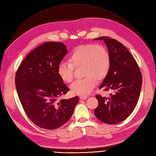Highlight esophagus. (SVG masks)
<instances>
[{"label": "esophagus", "instance_id": "obj_1", "mask_svg": "<svg viewBox=\"0 0 156 156\" xmlns=\"http://www.w3.org/2000/svg\"><path fill=\"white\" fill-rule=\"evenodd\" d=\"M87 98V96H80L79 97L80 100H86Z\"/></svg>", "mask_w": 156, "mask_h": 156}]
</instances>
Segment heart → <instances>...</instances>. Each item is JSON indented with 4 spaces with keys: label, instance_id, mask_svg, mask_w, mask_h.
<instances>
[{
    "label": "heart",
    "instance_id": "b5f03b06",
    "mask_svg": "<svg viewBox=\"0 0 156 156\" xmlns=\"http://www.w3.org/2000/svg\"><path fill=\"white\" fill-rule=\"evenodd\" d=\"M70 63L62 62L58 64L59 77L66 83L73 79V67L83 66V79L74 81L70 89L73 94L86 96L96 85V80H102L108 74L110 67V57L107 49L101 45L85 44L77 47L69 58Z\"/></svg>",
    "mask_w": 156,
    "mask_h": 156
}]
</instances>
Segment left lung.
Segmentation results:
<instances>
[{
  "instance_id": "left-lung-1",
  "label": "left lung",
  "mask_w": 156,
  "mask_h": 156,
  "mask_svg": "<svg viewBox=\"0 0 156 156\" xmlns=\"http://www.w3.org/2000/svg\"><path fill=\"white\" fill-rule=\"evenodd\" d=\"M103 41L110 57V67L99 89L112 91L108 97L96 95L98 105L94 115L100 121L115 124L124 121L134 110L140 97L142 77L135 58L123 44L108 37Z\"/></svg>"
}]
</instances>
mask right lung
<instances>
[{
    "mask_svg": "<svg viewBox=\"0 0 156 156\" xmlns=\"http://www.w3.org/2000/svg\"><path fill=\"white\" fill-rule=\"evenodd\" d=\"M63 43L47 42L30 53L15 77L16 91L27 116L37 126L55 129L67 122L79 97L60 99L69 91L59 77L58 64L67 54Z\"/></svg>",
    "mask_w": 156,
    "mask_h": 156,
    "instance_id": "1",
    "label": "right lung"
}]
</instances>
